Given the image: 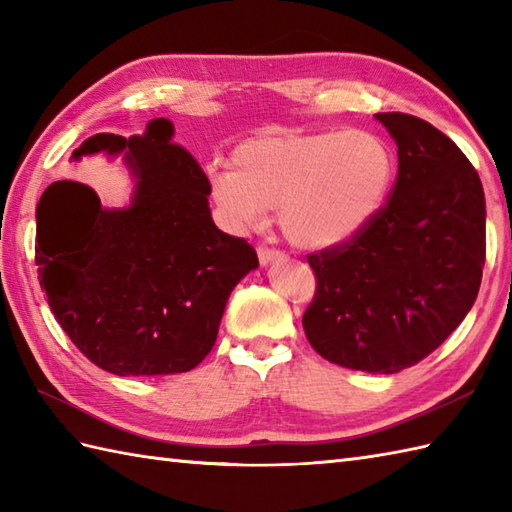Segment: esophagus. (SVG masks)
Wrapping results in <instances>:
<instances>
[{"mask_svg": "<svg viewBox=\"0 0 512 512\" xmlns=\"http://www.w3.org/2000/svg\"><path fill=\"white\" fill-rule=\"evenodd\" d=\"M257 257H259V264H262V266L275 264V262H281V259H284V255H281L279 250L266 248V246H259V250H257Z\"/></svg>", "mask_w": 512, "mask_h": 512, "instance_id": "34e87169", "label": "esophagus"}]
</instances>
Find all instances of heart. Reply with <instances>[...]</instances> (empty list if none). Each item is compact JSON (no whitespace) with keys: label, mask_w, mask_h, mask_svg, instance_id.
I'll return each instance as SVG.
<instances>
[{"label":"heart","mask_w":512,"mask_h":512,"mask_svg":"<svg viewBox=\"0 0 512 512\" xmlns=\"http://www.w3.org/2000/svg\"><path fill=\"white\" fill-rule=\"evenodd\" d=\"M396 156L383 138L347 132H266L211 169V198L233 228L262 226L279 209L286 239L303 250L350 244L383 211Z\"/></svg>","instance_id":"b5f03b06"}]
</instances>
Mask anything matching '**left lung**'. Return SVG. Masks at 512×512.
<instances>
[{
    "instance_id": "8db88e82",
    "label": "left lung",
    "mask_w": 512,
    "mask_h": 512,
    "mask_svg": "<svg viewBox=\"0 0 512 512\" xmlns=\"http://www.w3.org/2000/svg\"><path fill=\"white\" fill-rule=\"evenodd\" d=\"M398 147V178L350 244L310 255L317 295L303 314L330 363L396 374L420 363L473 308L486 259V200L460 147L422 118L376 114Z\"/></svg>"
}]
</instances>
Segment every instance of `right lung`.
<instances>
[{"label": "right lung", "mask_w": 512, "mask_h": 512, "mask_svg": "<svg viewBox=\"0 0 512 512\" xmlns=\"http://www.w3.org/2000/svg\"><path fill=\"white\" fill-rule=\"evenodd\" d=\"M154 118L143 136L96 134L72 162L121 156L132 198L107 209L88 184L52 182L37 204L39 284L72 343L116 376H167L213 350L233 288L259 266L246 239L215 226L211 184Z\"/></svg>", "instance_id": "add662e5"}]
</instances>
